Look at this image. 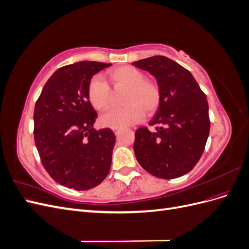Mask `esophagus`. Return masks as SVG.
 I'll return each mask as SVG.
<instances>
[{
  "label": "esophagus",
  "instance_id": "34e87169",
  "mask_svg": "<svg viewBox=\"0 0 249 249\" xmlns=\"http://www.w3.org/2000/svg\"><path fill=\"white\" fill-rule=\"evenodd\" d=\"M113 131H114L115 134H118V132L120 131V127H115V129H113Z\"/></svg>",
  "mask_w": 249,
  "mask_h": 249
}]
</instances>
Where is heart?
<instances>
[{
	"label": "heart",
	"mask_w": 249,
	"mask_h": 249,
	"mask_svg": "<svg viewBox=\"0 0 249 249\" xmlns=\"http://www.w3.org/2000/svg\"><path fill=\"white\" fill-rule=\"evenodd\" d=\"M108 79L115 90L126 89L122 109H112L100 118L103 125L123 127L141 122L146 114H153L161 103V91L156 82L145 79V74L133 66H120L108 72ZM111 88L103 78L95 76L89 81L87 97L91 106L107 110L111 103Z\"/></svg>",
	"instance_id": "heart-1"
}]
</instances>
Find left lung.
I'll use <instances>...</instances> for the list:
<instances>
[{"instance_id":"obj_1","label":"left lung","mask_w":249,"mask_h":249,"mask_svg":"<svg viewBox=\"0 0 249 249\" xmlns=\"http://www.w3.org/2000/svg\"><path fill=\"white\" fill-rule=\"evenodd\" d=\"M156 78L161 103L149 125L135 133L134 152L141 167L171 179L193 169L205 150L210 132L209 105L192 73L165 56L132 63Z\"/></svg>"}]
</instances>
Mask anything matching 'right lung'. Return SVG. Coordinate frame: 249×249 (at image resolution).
<instances>
[{"label":"right lung","instance_id":"1","mask_svg":"<svg viewBox=\"0 0 249 249\" xmlns=\"http://www.w3.org/2000/svg\"><path fill=\"white\" fill-rule=\"evenodd\" d=\"M110 65L80 61L60 67L35 104L34 140L41 163L70 189H91L110 171L115 135L108 127L94 129L97 113L87 97L89 81Z\"/></svg>","mask_w":249,"mask_h":249}]
</instances>
